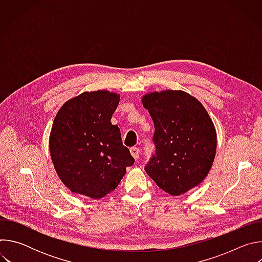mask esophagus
<instances>
[{
  "label": "esophagus",
  "mask_w": 262,
  "mask_h": 262,
  "mask_svg": "<svg viewBox=\"0 0 262 262\" xmlns=\"http://www.w3.org/2000/svg\"><path fill=\"white\" fill-rule=\"evenodd\" d=\"M130 155H132L133 158L137 161V160L139 159V155H140L139 148H137V147H132V148H130Z\"/></svg>",
  "instance_id": "obj_1"
}]
</instances>
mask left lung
Wrapping results in <instances>:
<instances>
[{
  "label": "left lung",
  "instance_id": "1",
  "mask_svg": "<svg viewBox=\"0 0 262 262\" xmlns=\"http://www.w3.org/2000/svg\"><path fill=\"white\" fill-rule=\"evenodd\" d=\"M142 103L156 128L157 151L146 173L172 196L196 188L209 173L216 152V132L207 111L181 90L146 93Z\"/></svg>",
  "mask_w": 262,
  "mask_h": 262
}]
</instances>
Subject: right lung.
Returning <instances> with one entry per match:
<instances>
[{"instance_id": "1", "label": "right lung", "mask_w": 262, "mask_h": 262, "mask_svg": "<svg viewBox=\"0 0 262 262\" xmlns=\"http://www.w3.org/2000/svg\"><path fill=\"white\" fill-rule=\"evenodd\" d=\"M120 95L86 91L60 107L50 134L54 168L73 194L101 199L113 192L134 158L123 146L120 129L111 123Z\"/></svg>"}]
</instances>
